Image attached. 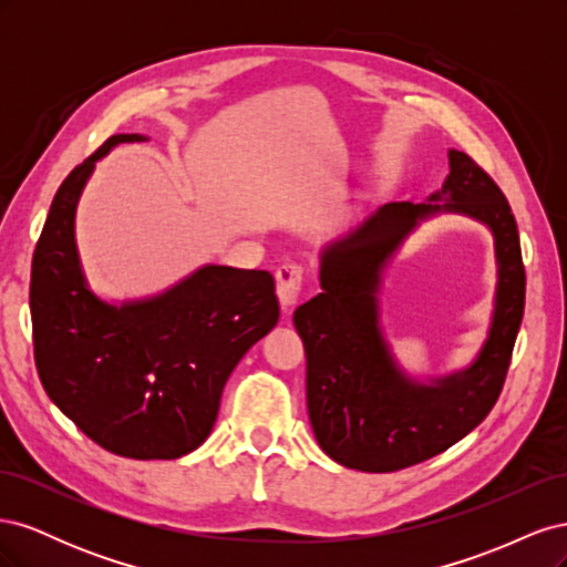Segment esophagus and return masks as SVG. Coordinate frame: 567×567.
<instances>
[{"label":"esophagus","instance_id":"obj_1","mask_svg":"<svg viewBox=\"0 0 567 567\" xmlns=\"http://www.w3.org/2000/svg\"><path fill=\"white\" fill-rule=\"evenodd\" d=\"M307 269L302 265H281L277 269V296L284 305V310H290L302 293Z\"/></svg>","mask_w":567,"mask_h":567}]
</instances>
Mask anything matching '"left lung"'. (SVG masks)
<instances>
[{"label": "left lung", "instance_id": "left-lung-1", "mask_svg": "<svg viewBox=\"0 0 567 567\" xmlns=\"http://www.w3.org/2000/svg\"><path fill=\"white\" fill-rule=\"evenodd\" d=\"M440 197L450 202L435 204ZM433 203H388L348 238L321 252V293L293 323L307 354V411L319 447L342 466L392 473L431 458L468 435L496 404L525 310V267L516 217L496 182L463 151ZM463 212L495 234L501 284L491 338L461 374L421 386L391 362L378 329L380 269L419 218Z\"/></svg>", "mask_w": 567, "mask_h": 567}]
</instances>
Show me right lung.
Segmentation results:
<instances>
[{
  "mask_svg": "<svg viewBox=\"0 0 567 567\" xmlns=\"http://www.w3.org/2000/svg\"><path fill=\"white\" fill-rule=\"evenodd\" d=\"M142 134H113L63 179L32 255L30 317L40 381L99 447L179 458L210 435L241 357L279 321L274 277L208 265L167 293L106 305L84 284L73 219L94 163Z\"/></svg>",
  "mask_w": 567,
  "mask_h": 567,
  "instance_id": "1",
  "label": "right lung"
}]
</instances>
